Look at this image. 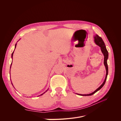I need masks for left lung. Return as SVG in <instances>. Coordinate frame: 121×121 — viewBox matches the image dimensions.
Returning <instances> with one entry per match:
<instances>
[{
  "instance_id": "left-lung-1",
  "label": "left lung",
  "mask_w": 121,
  "mask_h": 121,
  "mask_svg": "<svg viewBox=\"0 0 121 121\" xmlns=\"http://www.w3.org/2000/svg\"><path fill=\"white\" fill-rule=\"evenodd\" d=\"M94 41L95 42V43L97 45H98L100 47V49L101 52H102V53L104 54V65L105 67V69H106V76H105V78L104 79V81L101 84V85L98 87V88L95 90L93 92L91 93L90 94H77L78 95H82V96H89V95H92L94 94L95 93H96L97 91H98L99 90H100L101 88L104 86V84L105 83L106 80H107V76L108 75V64H107V60L108 58V52L107 50V48H106V47L105 45V44L103 41L102 39L99 37L98 35H95L94 36Z\"/></svg>"
}]
</instances>
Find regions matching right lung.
<instances>
[{
    "label": "right lung",
    "mask_w": 121,
    "mask_h": 121,
    "mask_svg": "<svg viewBox=\"0 0 121 121\" xmlns=\"http://www.w3.org/2000/svg\"><path fill=\"white\" fill-rule=\"evenodd\" d=\"M16 45H17V44H16L15 45V48H16ZM13 52H14V51H13V52L12 53V57H13ZM11 65H12V64H11ZM45 92H44V93H45ZM44 93H43V94H42L41 95H42V94H44Z\"/></svg>",
    "instance_id": "add662e5"
}]
</instances>
